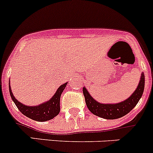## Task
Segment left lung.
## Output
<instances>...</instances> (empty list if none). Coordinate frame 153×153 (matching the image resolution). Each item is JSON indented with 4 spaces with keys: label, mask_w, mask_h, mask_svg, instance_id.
I'll return each instance as SVG.
<instances>
[{
    "label": "left lung",
    "mask_w": 153,
    "mask_h": 153,
    "mask_svg": "<svg viewBox=\"0 0 153 153\" xmlns=\"http://www.w3.org/2000/svg\"><path fill=\"white\" fill-rule=\"evenodd\" d=\"M144 74H141L140 79L133 94L125 101L117 104H101L90 95L88 90L83 87L82 92L85 97V104L91 113L95 116L106 119H116L126 116L140 101L144 90Z\"/></svg>",
    "instance_id": "1"
}]
</instances>
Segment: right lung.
I'll return each instance as SVG.
<instances>
[{
    "instance_id": "obj_1",
    "label": "right lung",
    "mask_w": 153,
    "mask_h": 153,
    "mask_svg": "<svg viewBox=\"0 0 153 153\" xmlns=\"http://www.w3.org/2000/svg\"><path fill=\"white\" fill-rule=\"evenodd\" d=\"M68 82L59 86L56 92L54 94L52 98H50L49 101L43 103L40 105L34 106V107L26 106L17 101L11 91L10 82H9V89H10L11 98L16 105L17 108L23 115L33 119V120H35V121L46 122L56 117L60 112L61 94L63 92Z\"/></svg>"
}]
</instances>
